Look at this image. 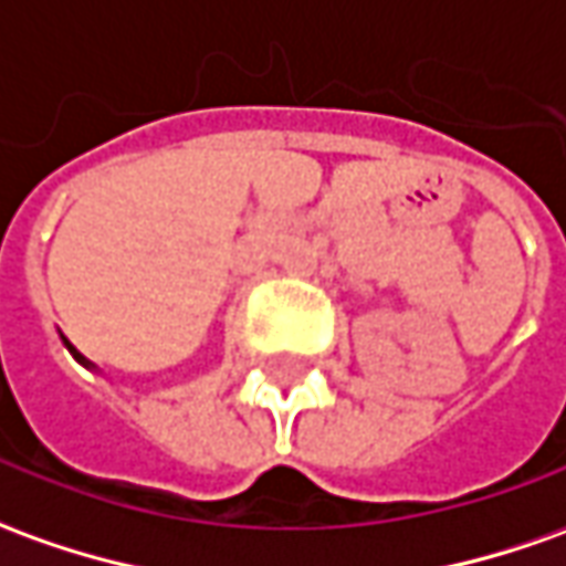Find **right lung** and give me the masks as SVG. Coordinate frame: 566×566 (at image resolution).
Instances as JSON below:
<instances>
[{
  "mask_svg": "<svg viewBox=\"0 0 566 566\" xmlns=\"http://www.w3.org/2000/svg\"><path fill=\"white\" fill-rule=\"evenodd\" d=\"M61 338H64V335H61ZM64 345H67V350H70V354H73V357H76V360H80V364L85 366V369H95V364H92V360H85V357H82L80 350H76V348H73V345H70L67 338H64Z\"/></svg>",
  "mask_w": 566,
  "mask_h": 566,
  "instance_id": "right-lung-1",
  "label": "right lung"
}]
</instances>
